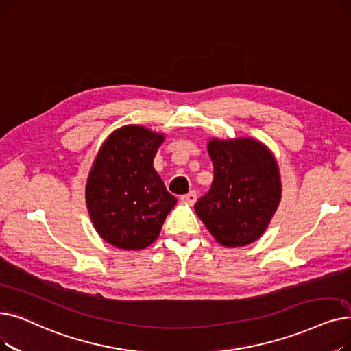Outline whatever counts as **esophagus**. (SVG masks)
<instances>
[{
  "mask_svg": "<svg viewBox=\"0 0 351 351\" xmlns=\"http://www.w3.org/2000/svg\"><path fill=\"white\" fill-rule=\"evenodd\" d=\"M180 201L185 202V204H189V205H193L196 202V192L195 191H191L189 193L186 195H182L180 196Z\"/></svg>",
  "mask_w": 351,
  "mask_h": 351,
  "instance_id": "34e87169",
  "label": "esophagus"
}]
</instances>
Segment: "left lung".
<instances>
[{
  "label": "left lung",
  "instance_id": "left-lung-1",
  "mask_svg": "<svg viewBox=\"0 0 351 351\" xmlns=\"http://www.w3.org/2000/svg\"><path fill=\"white\" fill-rule=\"evenodd\" d=\"M213 180L195 204L197 217L225 247L260 238L281 199V182L269 150L252 139L210 141Z\"/></svg>",
  "mask_w": 351,
  "mask_h": 351
}]
</instances>
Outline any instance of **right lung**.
Listing matches in <instances>:
<instances>
[{
    "instance_id": "obj_1",
    "label": "right lung",
    "mask_w": 351,
    "mask_h": 351,
    "mask_svg": "<svg viewBox=\"0 0 351 351\" xmlns=\"http://www.w3.org/2000/svg\"><path fill=\"white\" fill-rule=\"evenodd\" d=\"M163 134L125 126L104 142L88 175L86 201L104 241L121 250L155 242L176 197L154 167Z\"/></svg>"
}]
</instances>
